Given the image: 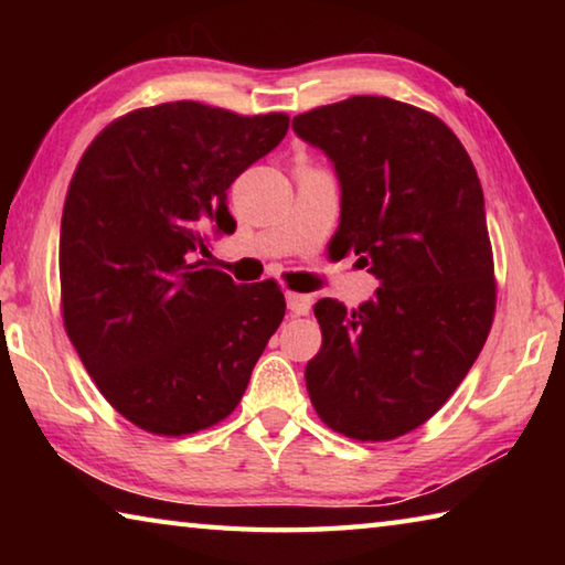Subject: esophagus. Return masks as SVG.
Returning a JSON list of instances; mask_svg holds the SVG:
<instances>
[{
  "mask_svg": "<svg viewBox=\"0 0 565 565\" xmlns=\"http://www.w3.org/2000/svg\"><path fill=\"white\" fill-rule=\"evenodd\" d=\"M286 306H289V311L296 313V317H306L311 311V299L306 294L289 291L286 294Z\"/></svg>",
  "mask_w": 565,
  "mask_h": 565,
  "instance_id": "obj_1",
  "label": "esophagus"
}]
</instances>
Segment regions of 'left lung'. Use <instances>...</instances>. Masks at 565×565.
<instances>
[{
    "label": "left lung",
    "mask_w": 565,
    "mask_h": 565,
    "mask_svg": "<svg viewBox=\"0 0 565 565\" xmlns=\"http://www.w3.org/2000/svg\"><path fill=\"white\" fill-rule=\"evenodd\" d=\"M341 186L331 246L379 279L359 309L321 299V351L306 388L323 424L388 441L441 408L481 353L495 309L483 191L446 124L388 97H351L294 117Z\"/></svg>",
    "instance_id": "8db88e82"
}]
</instances>
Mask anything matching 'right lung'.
<instances>
[{
	"label": "right lung",
	"mask_w": 565,
	"mask_h": 565,
	"mask_svg": "<svg viewBox=\"0 0 565 565\" xmlns=\"http://www.w3.org/2000/svg\"><path fill=\"white\" fill-rule=\"evenodd\" d=\"M286 114L169 102L111 121L76 167L60 234L64 327L104 398L159 436L236 408L286 301L204 269L234 234L226 189L286 137Z\"/></svg>",
	"instance_id": "1"
}]
</instances>
